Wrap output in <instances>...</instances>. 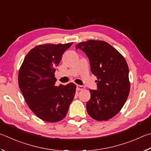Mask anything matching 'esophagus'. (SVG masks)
<instances>
[{
  "label": "esophagus",
  "mask_w": 151,
  "mask_h": 151,
  "mask_svg": "<svg viewBox=\"0 0 151 151\" xmlns=\"http://www.w3.org/2000/svg\"><path fill=\"white\" fill-rule=\"evenodd\" d=\"M83 89H84V86H80V85H78V86H77V90H78V91L83 90Z\"/></svg>",
  "instance_id": "34e87169"
}]
</instances>
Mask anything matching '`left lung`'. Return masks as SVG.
<instances>
[{"label": "left lung", "instance_id": "obj_1", "mask_svg": "<svg viewBox=\"0 0 151 151\" xmlns=\"http://www.w3.org/2000/svg\"><path fill=\"white\" fill-rule=\"evenodd\" d=\"M76 50L86 53L91 71L96 76L97 89L90 90L86 109L91 118L107 121L122 109L130 91L129 67L115 47L101 40H88L76 45Z\"/></svg>", "mask_w": 151, "mask_h": 151}]
</instances>
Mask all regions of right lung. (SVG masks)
I'll return each instance as SVG.
<instances>
[{
	"instance_id": "obj_1",
	"label": "right lung",
	"mask_w": 151,
	"mask_h": 151,
	"mask_svg": "<svg viewBox=\"0 0 151 151\" xmlns=\"http://www.w3.org/2000/svg\"><path fill=\"white\" fill-rule=\"evenodd\" d=\"M73 42L46 44L30 50L18 72V86L25 101L37 117L55 123L62 120L76 93V86H55V68Z\"/></svg>"
}]
</instances>
